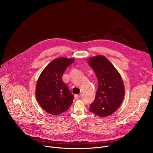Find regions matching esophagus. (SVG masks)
Listing matches in <instances>:
<instances>
[{"label":"esophagus","mask_w":153,"mask_h":153,"mask_svg":"<svg viewBox=\"0 0 153 153\" xmlns=\"http://www.w3.org/2000/svg\"><path fill=\"white\" fill-rule=\"evenodd\" d=\"M81 97V95L80 94H76V95H75L74 96V98H75V99H79L80 97Z\"/></svg>","instance_id":"34e87169"}]
</instances>
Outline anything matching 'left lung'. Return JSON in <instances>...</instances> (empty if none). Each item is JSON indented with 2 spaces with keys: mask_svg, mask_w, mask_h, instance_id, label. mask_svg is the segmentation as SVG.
Here are the masks:
<instances>
[{
  "mask_svg": "<svg viewBox=\"0 0 153 153\" xmlns=\"http://www.w3.org/2000/svg\"><path fill=\"white\" fill-rule=\"evenodd\" d=\"M88 63L98 80L96 97L89 110L100 117L108 116L117 110L124 98L125 88L121 76L103 56L91 57Z\"/></svg>",
  "mask_w": 153,
  "mask_h": 153,
  "instance_id": "1",
  "label": "left lung"
}]
</instances>
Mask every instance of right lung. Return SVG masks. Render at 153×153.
<instances>
[{
    "mask_svg": "<svg viewBox=\"0 0 153 153\" xmlns=\"http://www.w3.org/2000/svg\"><path fill=\"white\" fill-rule=\"evenodd\" d=\"M74 59L59 57L53 60L40 74L36 87V96L40 106L48 113L58 115L68 110L74 96L62 79Z\"/></svg>",
    "mask_w": 153,
    "mask_h": 153,
    "instance_id": "right-lung-1",
    "label": "right lung"
}]
</instances>
